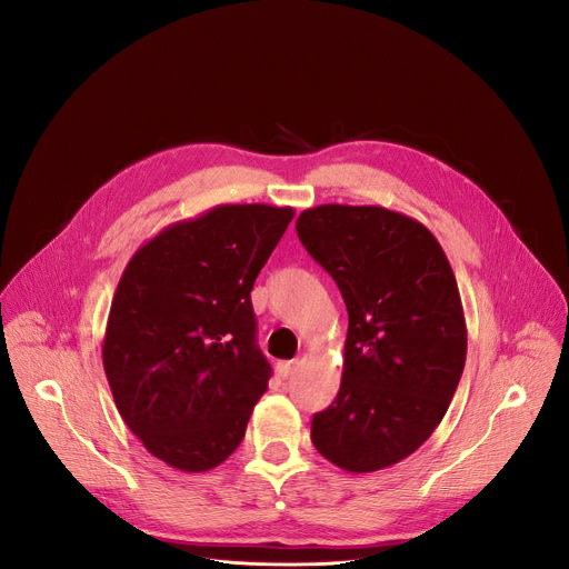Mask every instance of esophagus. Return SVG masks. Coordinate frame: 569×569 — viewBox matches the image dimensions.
<instances>
[{
    "label": "esophagus",
    "mask_w": 569,
    "mask_h": 569,
    "mask_svg": "<svg viewBox=\"0 0 569 569\" xmlns=\"http://www.w3.org/2000/svg\"><path fill=\"white\" fill-rule=\"evenodd\" d=\"M297 367H299V360H286V362H279V376L281 378H288V376H292L295 371H297Z\"/></svg>",
    "instance_id": "34e87169"
}]
</instances>
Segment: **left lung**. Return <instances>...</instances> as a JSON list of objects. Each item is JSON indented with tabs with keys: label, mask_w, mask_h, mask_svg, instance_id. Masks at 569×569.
<instances>
[{
	"label": "left lung",
	"mask_w": 569,
	"mask_h": 569,
	"mask_svg": "<svg viewBox=\"0 0 569 569\" xmlns=\"http://www.w3.org/2000/svg\"><path fill=\"white\" fill-rule=\"evenodd\" d=\"M297 236L349 312L342 385L310 439L349 472L393 466L430 439L463 371L452 268L426 224L382 207L306 209Z\"/></svg>",
	"instance_id": "8db88e82"
}]
</instances>
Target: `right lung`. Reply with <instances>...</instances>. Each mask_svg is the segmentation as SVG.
I'll return each mask as SVG.
<instances>
[{
    "instance_id": "add662e5",
    "label": "right lung",
    "mask_w": 569,
    "mask_h": 569,
    "mask_svg": "<svg viewBox=\"0 0 569 569\" xmlns=\"http://www.w3.org/2000/svg\"><path fill=\"white\" fill-rule=\"evenodd\" d=\"M292 216L290 207H213L159 231L121 274L103 369L126 426L178 470L222 463L268 389L250 292Z\"/></svg>"
}]
</instances>
